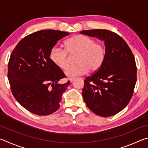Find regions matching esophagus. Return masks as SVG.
Instances as JSON below:
<instances>
[{
  "mask_svg": "<svg viewBox=\"0 0 148 148\" xmlns=\"http://www.w3.org/2000/svg\"><path fill=\"white\" fill-rule=\"evenodd\" d=\"M74 79L75 78H74V77H71V78L69 79V80H70V82H72L74 80Z\"/></svg>",
  "mask_w": 148,
  "mask_h": 148,
  "instance_id": "34e87169",
  "label": "esophagus"
}]
</instances>
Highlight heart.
Segmentation results:
<instances>
[{
	"mask_svg": "<svg viewBox=\"0 0 148 148\" xmlns=\"http://www.w3.org/2000/svg\"><path fill=\"white\" fill-rule=\"evenodd\" d=\"M65 49L53 47L49 52V59L61 69L68 66V53H78L74 66L68 67L64 73L69 77H74L87 74L89 69L92 72L98 71L104 61L106 47L104 44L84 35H75L64 42Z\"/></svg>",
	"mask_w": 148,
	"mask_h": 148,
	"instance_id": "heart-1",
	"label": "heart"
}]
</instances>
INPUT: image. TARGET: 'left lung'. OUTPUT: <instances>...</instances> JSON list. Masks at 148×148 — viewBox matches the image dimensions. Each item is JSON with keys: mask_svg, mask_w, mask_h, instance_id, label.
<instances>
[{"mask_svg": "<svg viewBox=\"0 0 148 148\" xmlns=\"http://www.w3.org/2000/svg\"><path fill=\"white\" fill-rule=\"evenodd\" d=\"M80 33L104 40L106 47L101 67L84 80V100L95 114L112 116L127 106L133 95L137 72L134 56L126 42L114 32L92 29Z\"/></svg>", "mask_w": 148, "mask_h": 148, "instance_id": "obj_1", "label": "left lung"}]
</instances>
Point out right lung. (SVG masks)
Masks as SVG:
<instances>
[{"instance_id": "right-lung-1", "label": "right lung", "mask_w": 148, "mask_h": 148, "mask_svg": "<svg viewBox=\"0 0 148 148\" xmlns=\"http://www.w3.org/2000/svg\"><path fill=\"white\" fill-rule=\"evenodd\" d=\"M69 32L42 30L27 35L19 41L8 62V78L16 101L31 113L47 116L59 108L62 95L70 81L62 70L49 59V52Z\"/></svg>"}]
</instances>
